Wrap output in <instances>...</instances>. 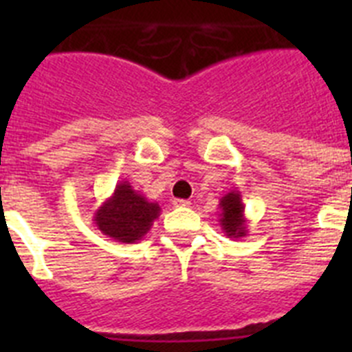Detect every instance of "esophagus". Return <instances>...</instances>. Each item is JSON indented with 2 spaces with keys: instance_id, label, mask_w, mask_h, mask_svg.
<instances>
[{
  "instance_id": "1",
  "label": "esophagus",
  "mask_w": 352,
  "mask_h": 352,
  "mask_svg": "<svg viewBox=\"0 0 352 352\" xmlns=\"http://www.w3.org/2000/svg\"><path fill=\"white\" fill-rule=\"evenodd\" d=\"M173 204L174 208H188L190 206V201H186V199H174Z\"/></svg>"
}]
</instances>
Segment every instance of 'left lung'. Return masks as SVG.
I'll use <instances>...</instances> for the list:
<instances>
[{
    "label": "left lung",
    "instance_id": "left-lung-1",
    "mask_svg": "<svg viewBox=\"0 0 352 352\" xmlns=\"http://www.w3.org/2000/svg\"><path fill=\"white\" fill-rule=\"evenodd\" d=\"M220 208V227L227 238L239 239L247 236L248 226L247 217H245V204L241 199V192L238 188L227 192L219 203Z\"/></svg>",
    "mask_w": 352,
    "mask_h": 352
}]
</instances>
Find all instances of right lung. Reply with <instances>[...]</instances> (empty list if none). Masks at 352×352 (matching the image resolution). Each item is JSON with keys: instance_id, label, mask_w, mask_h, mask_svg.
Returning <instances> with one entry per match:
<instances>
[{"instance_id": "1", "label": "right lung", "mask_w": 352, "mask_h": 352, "mask_svg": "<svg viewBox=\"0 0 352 352\" xmlns=\"http://www.w3.org/2000/svg\"><path fill=\"white\" fill-rule=\"evenodd\" d=\"M160 211L157 201L146 199L123 179L116 185L113 195L98 206L93 220L107 238L120 243H138L148 234Z\"/></svg>"}]
</instances>
